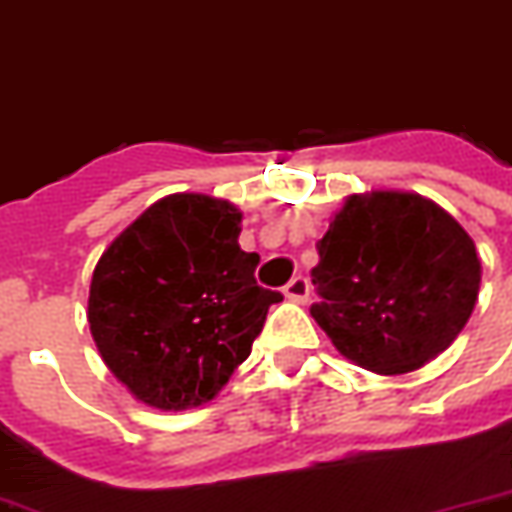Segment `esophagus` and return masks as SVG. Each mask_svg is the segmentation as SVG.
Wrapping results in <instances>:
<instances>
[{"instance_id":"1","label":"esophagus","mask_w":512,"mask_h":512,"mask_svg":"<svg viewBox=\"0 0 512 512\" xmlns=\"http://www.w3.org/2000/svg\"><path fill=\"white\" fill-rule=\"evenodd\" d=\"M285 295L290 301H295V304H304L306 298H309V282H306V276H293L285 285Z\"/></svg>"}]
</instances>
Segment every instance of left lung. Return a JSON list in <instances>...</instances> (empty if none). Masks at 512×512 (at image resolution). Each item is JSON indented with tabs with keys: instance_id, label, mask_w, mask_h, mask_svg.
<instances>
[{
	"instance_id": "left-lung-1",
	"label": "left lung",
	"mask_w": 512,
	"mask_h": 512,
	"mask_svg": "<svg viewBox=\"0 0 512 512\" xmlns=\"http://www.w3.org/2000/svg\"><path fill=\"white\" fill-rule=\"evenodd\" d=\"M317 252L312 317L369 372L404 374L437 358L478 301L475 241L412 192L350 195Z\"/></svg>"
}]
</instances>
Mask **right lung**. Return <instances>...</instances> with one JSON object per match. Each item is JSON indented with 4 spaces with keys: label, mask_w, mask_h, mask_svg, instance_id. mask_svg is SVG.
<instances>
[{
    "label": "right lung",
    "mask_w": 512,
    "mask_h": 512,
    "mask_svg": "<svg viewBox=\"0 0 512 512\" xmlns=\"http://www.w3.org/2000/svg\"><path fill=\"white\" fill-rule=\"evenodd\" d=\"M241 211L208 195H168L94 268L89 328L105 366L157 410L211 401L252 352L282 293L257 285L260 257L238 246Z\"/></svg>",
    "instance_id": "1"
}]
</instances>
